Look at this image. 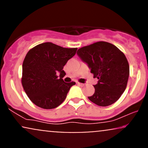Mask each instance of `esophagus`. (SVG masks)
Listing matches in <instances>:
<instances>
[{"instance_id": "obj_1", "label": "esophagus", "mask_w": 148, "mask_h": 148, "mask_svg": "<svg viewBox=\"0 0 148 148\" xmlns=\"http://www.w3.org/2000/svg\"><path fill=\"white\" fill-rule=\"evenodd\" d=\"M77 85L79 86H81V87H84V86H85L84 84H81V83H77Z\"/></svg>"}]
</instances>
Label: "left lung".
Masks as SVG:
<instances>
[{"instance_id":"8db88e82","label":"left lung","mask_w":148,"mask_h":148,"mask_svg":"<svg viewBox=\"0 0 148 148\" xmlns=\"http://www.w3.org/2000/svg\"><path fill=\"white\" fill-rule=\"evenodd\" d=\"M76 53L98 79L97 84L94 85V95L88 99L100 106H109L118 100L126 89L130 76L125 54L106 42L82 47Z\"/></svg>"}]
</instances>
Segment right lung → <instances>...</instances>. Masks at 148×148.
I'll use <instances>...</instances> for the list:
<instances>
[{"instance_id":"right-lung-1","label":"right lung","mask_w":148,"mask_h":148,"mask_svg":"<svg viewBox=\"0 0 148 148\" xmlns=\"http://www.w3.org/2000/svg\"><path fill=\"white\" fill-rule=\"evenodd\" d=\"M77 48L67 49L51 42L35 46L25 56L21 83L29 99L45 109L56 108L64 101L75 82L65 83L64 66L76 54ZM59 73L58 77L57 74Z\"/></svg>"}]
</instances>
